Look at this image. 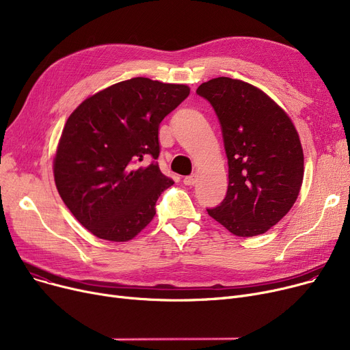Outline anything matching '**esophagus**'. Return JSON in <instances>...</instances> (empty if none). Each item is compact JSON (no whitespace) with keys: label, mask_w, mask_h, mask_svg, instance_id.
Here are the masks:
<instances>
[{"label":"esophagus","mask_w":350,"mask_h":350,"mask_svg":"<svg viewBox=\"0 0 350 350\" xmlns=\"http://www.w3.org/2000/svg\"><path fill=\"white\" fill-rule=\"evenodd\" d=\"M196 181H197V176L196 174H191V176H187V177L183 178V183H185L186 186H194Z\"/></svg>","instance_id":"1"}]
</instances>
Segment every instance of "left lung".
Masks as SVG:
<instances>
[{"instance_id":"obj_1","label":"left lung","mask_w":350,"mask_h":350,"mask_svg":"<svg viewBox=\"0 0 350 350\" xmlns=\"http://www.w3.org/2000/svg\"><path fill=\"white\" fill-rule=\"evenodd\" d=\"M221 124L228 189L208 214L238 237L267 232L291 210L304 180V152L295 126L267 94L219 77L201 83Z\"/></svg>"}]
</instances>
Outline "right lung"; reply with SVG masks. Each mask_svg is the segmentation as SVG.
Segmentation results:
<instances>
[{
	"label": "right lung",
	"instance_id": "1",
	"mask_svg": "<svg viewBox=\"0 0 350 350\" xmlns=\"http://www.w3.org/2000/svg\"><path fill=\"white\" fill-rule=\"evenodd\" d=\"M189 94L187 85L133 78L88 98L68 118L53 159L55 185L98 238L129 241L153 219L157 198L174 185L156 161L159 126Z\"/></svg>",
	"mask_w": 350,
	"mask_h": 350
}]
</instances>
